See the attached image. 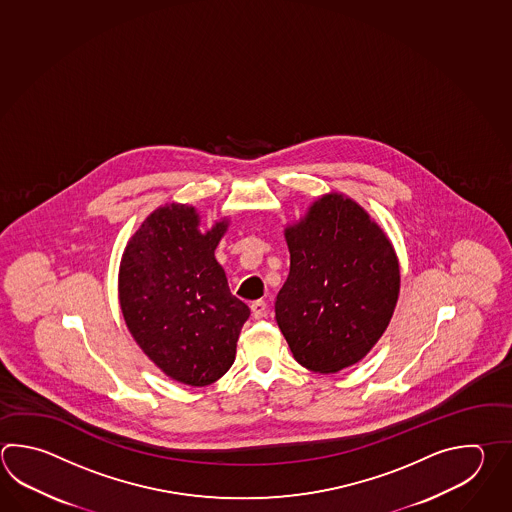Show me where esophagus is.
<instances>
[{
	"mask_svg": "<svg viewBox=\"0 0 512 512\" xmlns=\"http://www.w3.org/2000/svg\"><path fill=\"white\" fill-rule=\"evenodd\" d=\"M266 313H268V304L264 303V301H253V303H251V315H253L255 319L266 317Z\"/></svg>",
	"mask_w": 512,
	"mask_h": 512,
	"instance_id": "1",
	"label": "esophagus"
}]
</instances>
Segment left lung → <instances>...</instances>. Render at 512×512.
<instances>
[{"instance_id":"8db88e82","label":"left lung","mask_w":512,"mask_h":512,"mask_svg":"<svg viewBox=\"0 0 512 512\" xmlns=\"http://www.w3.org/2000/svg\"><path fill=\"white\" fill-rule=\"evenodd\" d=\"M290 275L275 319L299 365L334 374L361 361L383 335L399 293V264L385 233L341 195L317 200L286 230Z\"/></svg>"}]
</instances>
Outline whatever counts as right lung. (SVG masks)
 Masks as SVG:
<instances>
[{
    "label": "right lung",
    "instance_id": "1",
    "mask_svg": "<svg viewBox=\"0 0 512 512\" xmlns=\"http://www.w3.org/2000/svg\"><path fill=\"white\" fill-rule=\"evenodd\" d=\"M195 208L153 211L127 244L120 264V306L129 332L167 376L206 386L235 361L250 308L230 292L215 248L219 222L200 233Z\"/></svg>",
    "mask_w": 512,
    "mask_h": 512
}]
</instances>
